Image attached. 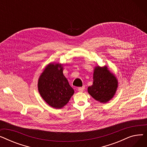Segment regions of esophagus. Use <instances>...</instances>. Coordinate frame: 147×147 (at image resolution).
I'll return each mask as SVG.
<instances>
[{
  "label": "esophagus",
  "mask_w": 147,
  "mask_h": 147,
  "mask_svg": "<svg viewBox=\"0 0 147 147\" xmlns=\"http://www.w3.org/2000/svg\"><path fill=\"white\" fill-rule=\"evenodd\" d=\"M84 89H85V87H84V86H83L82 87L78 88V91H79V92H83L84 90Z\"/></svg>",
  "instance_id": "1"
}]
</instances>
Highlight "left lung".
Segmentation results:
<instances>
[{
  "label": "left lung",
  "mask_w": 147,
  "mask_h": 147,
  "mask_svg": "<svg viewBox=\"0 0 147 147\" xmlns=\"http://www.w3.org/2000/svg\"><path fill=\"white\" fill-rule=\"evenodd\" d=\"M117 80L107 69V67H97L94 73V82L89 86V94L95 99L105 103L113 97L117 88Z\"/></svg>",
  "instance_id": "left-lung-1"
}]
</instances>
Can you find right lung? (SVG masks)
Returning <instances> with one entry per match:
<instances>
[{"label": "right lung", "instance_id": "right-lung-1", "mask_svg": "<svg viewBox=\"0 0 147 147\" xmlns=\"http://www.w3.org/2000/svg\"><path fill=\"white\" fill-rule=\"evenodd\" d=\"M49 64L45 69L38 82V92L50 106L61 109L66 105L74 94V90L63 73V67Z\"/></svg>", "mask_w": 147, "mask_h": 147}]
</instances>
